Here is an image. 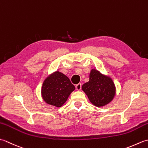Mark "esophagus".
Instances as JSON below:
<instances>
[{
  "mask_svg": "<svg viewBox=\"0 0 148 148\" xmlns=\"http://www.w3.org/2000/svg\"><path fill=\"white\" fill-rule=\"evenodd\" d=\"M81 86H82V84H81V83H78L76 85V88L77 90H80L81 89Z\"/></svg>",
  "mask_w": 148,
  "mask_h": 148,
  "instance_id": "34e87169",
  "label": "esophagus"
}]
</instances>
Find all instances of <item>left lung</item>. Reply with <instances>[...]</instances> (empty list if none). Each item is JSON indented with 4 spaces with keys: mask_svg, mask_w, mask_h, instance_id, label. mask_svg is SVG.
<instances>
[{
    "mask_svg": "<svg viewBox=\"0 0 148 148\" xmlns=\"http://www.w3.org/2000/svg\"><path fill=\"white\" fill-rule=\"evenodd\" d=\"M82 90L90 101L97 107L106 106L111 102L116 93L112 80L95 69L91 71L90 80L82 86Z\"/></svg>",
    "mask_w": 148,
    "mask_h": 148,
    "instance_id": "obj_1",
    "label": "left lung"
}]
</instances>
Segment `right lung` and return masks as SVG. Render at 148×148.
I'll return each mask as SVG.
<instances>
[{
  "label": "right lung",
  "instance_id": "1",
  "mask_svg": "<svg viewBox=\"0 0 148 148\" xmlns=\"http://www.w3.org/2000/svg\"><path fill=\"white\" fill-rule=\"evenodd\" d=\"M75 86L69 77L56 71L47 77L42 84L41 94L45 101L55 107H61L67 101Z\"/></svg>",
  "mask_w": 148,
  "mask_h": 148
}]
</instances>
